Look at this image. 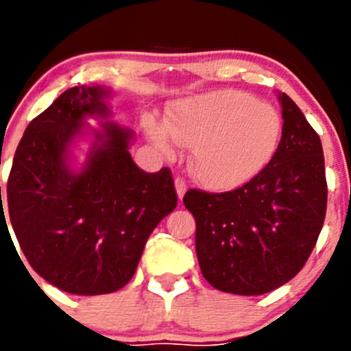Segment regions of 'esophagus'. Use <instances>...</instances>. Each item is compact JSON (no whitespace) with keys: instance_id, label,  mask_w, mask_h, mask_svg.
<instances>
[{"instance_id":"1","label":"esophagus","mask_w":351,"mask_h":351,"mask_svg":"<svg viewBox=\"0 0 351 351\" xmlns=\"http://www.w3.org/2000/svg\"><path fill=\"white\" fill-rule=\"evenodd\" d=\"M186 189H187L186 180H184L182 177H176V191H177V196H179V199H182Z\"/></svg>"}]
</instances>
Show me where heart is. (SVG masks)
Wrapping results in <instances>:
<instances>
[{
    "mask_svg": "<svg viewBox=\"0 0 351 351\" xmlns=\"http://www.w3.org/2000/svg\"><path fill=\"white\" fill-rule=\"evenodd\" d=\"M145 128L165 152L172 150V140L191 148L194 179L215 191L254 179L275 155L282 133L275 107L241 90L179 100L169 109L167 123L147 117Z\"/></svg>",
    "mask_w": 351,
    "mask_h": 351,
    "instance_id": "heart-1",
    "label": "heart"
}]
</instances>
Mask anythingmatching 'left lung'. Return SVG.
I'll return each instance as SVG.
<instances>
[{
    "label": "left lung",
    "instance_id": "1",
    "mask_svg": "<svg viewBox=\"0 0 351 351\" xmlns=\"http://www.w3.org/2000/svg\"><path fill=\"white\" fill-rule=\"evenodd\" d=\"M282 140L252 180L225 193L189 189L204 280L221 292L263 295L285 285L307 263L326 217L328 182L319 134L280 93Z\"/></svg>",
    "mask_w": 351,
    "mask_h": 351
}]
</instances>
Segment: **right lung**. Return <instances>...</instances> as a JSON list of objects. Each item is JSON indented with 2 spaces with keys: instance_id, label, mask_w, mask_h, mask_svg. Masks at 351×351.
Segmentation results:
<instances>
[{
  "instance_id": "1",
  "label": "right lung",
  "mask_w": 351,
  "mask_h": 351,
  "mask_svg": "<svg viewBox=\"0 0 351 351\" xmlns=\"http://www.w3.org/2000/svg\"><path fill=\"white\" fill-rule=\"evenodd\" d=\"M106 95L99 86H73L32 119L1 201V220L10 218L34 271L75 295L123 289L154 228L177 206L171 169L141 171L128 152L133 134L116 124L97 133L100 145L82 172L68 169V143L83 117L107 116Z\"/></svg>"
}]
</instances>
